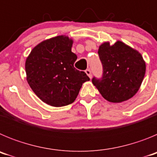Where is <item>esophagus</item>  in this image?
Masks as SVG:
<instances>
[{"instance_id": "1", "label": "esophagus", "mask_w": 157, "mask_h": 157, "mask_svg": "<svg viewBox=\"0 0 157 157\" xmlns=\"http://www.w3.org/2000/svg\"><path fill=\"white\" fill-rule=\"evenodd\" d=\"M85 72H86V74L87 75L89 76V78H92V74H91V71L90 70V69H86V70L85 71Z\"/></svg>"}]
</instances>
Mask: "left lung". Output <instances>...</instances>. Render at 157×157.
<instances>
[{"label": "left lung", "mask_w": 157, "mask_h": 157, "mask_svg": "<svg viewBox=\"0 0 157 157\" xmlns=\"http://www.w3.org/2000/svg\"><path fill=\"white\" fill-rule=\"evenodd\" d=\"M98 54L103 65L101 79L92 82L109 102L120 103L133 98L139 90L145 74V62L138 50L121 41L113 45L105 41Z\"/></svg>", "instance_id": "obj_1"}]
</instances>
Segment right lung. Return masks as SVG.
<instances>
[{"instance_id": "obj_1", "label": "right lung", "mask_w": 157, "mask_h": 157, "mask_svg": "<svg viewBox=\"0 0 157 157\" xmlns=\"http://www.w3.org/2000/svg\"><path fill=\"white\" fill-rule=\"evenodd\" d=\"M73 40L59 35L41 41L25 63L27 81L45 104L66 106L75 101L82 83L90 78L74 67L77 56L71 52Z\"/></svg>"}]
</instances>
